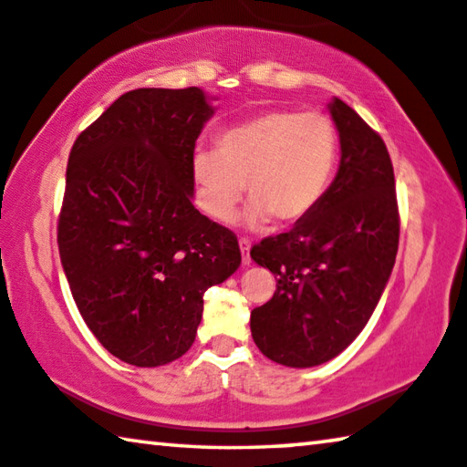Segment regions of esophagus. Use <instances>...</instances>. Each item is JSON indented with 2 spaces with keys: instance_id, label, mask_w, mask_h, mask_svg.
<instances>
[{
  "instance_id": "34e87169",
  "label": "esophagus",
  "mask_w": 467,
  "mask_h": 467,
  "mask_svg": "<svg viewBox=\"0 0 467 467\" xmlns=\"http://www.w3.org/2000/svg\"><path fill=\"white\" fill-rule=\"evenodd\" d=\"M239 247H241V255H243V265H249L251 264V255H249V249H251V241L249 239H239Z\"/></svg>"
}]
</instances>
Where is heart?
<instances>
[{"label":"heart","instance_id":"heart-1","mask_svg":"<svg viewBox=\"0 0 467 467\" xmlns=\"http://www.w3.org/2000/svg\"><path fill=\"white\" fill-rule=\"evenodd\" d=\"M216 152L192 162L200 208L212 220H231L247 181L244 224L259 228L275 216L298 223L317 208L336 175L339 138L323 113L265 110L223 131Z\"/></svg>","mask_w":467,"mask_h":467}]
</instances>
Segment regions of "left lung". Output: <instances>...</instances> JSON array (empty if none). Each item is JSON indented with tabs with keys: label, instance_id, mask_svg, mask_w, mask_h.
<instances>
[{
	"label": "left lung",
	"instance_id": "8db88e82",
	"mask_svg": "<svg viewBox=\"0 0 467 467\" xmlns=\"http://www.w3.org/2000/svg\"><path fill=\"white\" fill-rule=\"evenodd\" d=\"M339 169L309 216L251 249L275 292L251 311V336L284 367H317L365 329L389 280L400 243L395 177L385 141L344 100L329 102Z\"/></svg>",
	"mask_w": 467,
	"mask_h": 467
}]
</instances>
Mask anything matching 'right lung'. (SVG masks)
<instances>
[{"mask_svg": "<svg viewBox=\"0 0 467 467\" xmlns=\"http://www.w3.org/2000/svg\"><path fill=\"white\" fill-rule=\"evenodd\" d=\"M212 115L195 86L138 88L69 152L57 224L63 272L86 326L133 367L183 357L203 292L241 265L234 233L192 202L195 140Z\"/></svg>", "mask_w": 467, "mask_h": 467, "instance_id": "add662e5", "label": "right lung"}]
</instances>
